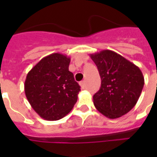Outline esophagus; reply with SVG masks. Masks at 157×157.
<instances>
[{"label":"esophagus","mask_w":157,"mask_h":157,"mask_svg":"<svg viewBox=\"0 0 157 157\" xmlns=\"http://www.w3.org/2000/svg\"><path fill=\"white\" fill-rule=\"evenodd\" d=\"M80 86H81V88L82 89V90H84V89L86 88V82H85V81L80 82Z\"/></svg>","instance_id":"esophagus-1"}]
</instances>
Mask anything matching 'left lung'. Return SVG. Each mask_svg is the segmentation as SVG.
I'll use <instances>...</instances> for the list:
<instances>
[{
    "instance_id": "obj_1",
    "label": "left lung",
    "mask_w": 157,
    "mask_h": 157,
    "mask_svg": "<svg viewBox=\"0 0 157 157\" xmlns=\"http://www.w3.org/2000/svg\"><path fill=\"white\" fill-rule=\"evenodd\" d=\"M101 77V87L94 95V107L103 116L116 119L126 114L139 100L144 77L139 67L112 50L90 54Z\"/></svg>"
}]
</instances>
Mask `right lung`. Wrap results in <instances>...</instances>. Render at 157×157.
<instances>
[{
  "mask_svg": "<svg viewBox=\"0 0 157 157\" xmlns=\"http://www.w3.org/2000/svg\"><path fill=\"white\" fill-rule=\"evenodd\" d=\"M70 61V58L64 54H51L43 58L27 75L26 97L43 119H62L77 101L81 87L68 70Z\"/></svg>",
  "mask_w": 157,
  "mask_h": 157,
  "instance_id": "obj_1",
  "label": "right lung"
}]
</instances>
